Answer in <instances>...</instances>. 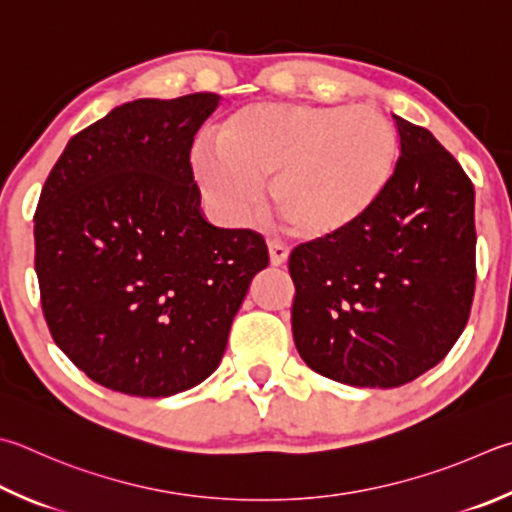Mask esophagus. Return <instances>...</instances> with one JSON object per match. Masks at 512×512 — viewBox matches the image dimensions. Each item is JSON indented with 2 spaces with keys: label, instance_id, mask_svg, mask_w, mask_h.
<instances>
[{
  "label": "esophagus",
  "instance_id": "1",
  "mask_svg": "<svg viewBox=\"0 0 512 512\" xmlns=\"http://www.w3.org/2000/svg\"><path fill=\"white\" fill-rule=\"evenodd\" d=\"M268 253H271V264L273 266H284L288 259V246L282 241H268Z\"/></svg>",
  "mask_w": 512,
  "mask_h": 512
}]
</instances>
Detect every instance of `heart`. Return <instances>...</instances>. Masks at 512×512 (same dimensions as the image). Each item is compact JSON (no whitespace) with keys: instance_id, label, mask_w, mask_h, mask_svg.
<instances>
[{"instance_id":"obj_1","label":"heart","mask_w":512,"mask_h":512,"mask_svg":"<svg viewBox=\"0 0 512 512\" xmlns=\"http://www.w3.org/2000/svg\"><path fill=\"white\" fill-rule=\"evenodd\" d=\"M219 154H194V176L221 217L246 224L271 181L275 210L300 237L324 239L367 215L394 174L398 141L371 107L257 102L217 127Z\"/></svg>"}]
</instances>
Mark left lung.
<instances>
[{
	"label": "left lung",
	"instance_id": "left-lung-1",
	"mask_svg": "<svg viewBox=\"0 0 512 512\" xmlns=\"http://www.w3.org/2000/svg\"><path fill=\"white\" fill-rule=\"evenodd\" d=\"M394 123L401 156L380 199L288 257L297 353L353 387H401L439 365L475 297L472 181L425 127Z\"/></svg>",
	"mask_w": 512,
	"mask_h": 512
}]
</instances>
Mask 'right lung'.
Returning a JSON list of instances; mask_svg holds the SVG:
<instances>
[{"instance_id":"obj_1","label":"right lung","mask_w":512,"mask_h":512,"mask_svg":"<svg viewBox=\"0 0 512 512\" xmlns=\"http://www.w3.org/2000/svg\"><path fill=\"white\" fill-rule=\"evenodd\" d=\"M217 105V94L125 102L71 138L37 201L44 320L114 392L159 398L206 380L268 266L259 232L199 210L190 150Z\"/></svg>"}]
</instances>
